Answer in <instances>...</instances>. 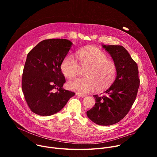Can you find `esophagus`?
Segmentation results:
<instances>
[{"instance_id":"1","label":"esophagus","mask_w":157,"mask_h":157,"mask_svg":"<svg viewBox=\"0 0 157 157\" xmlns=\"http://www.w3.org/2000/svg\"><path fill=\"white\" fill-rule=\"evenodd\" d=\"M76 95L79 96V97H81V98H84V97L86 96V95L82 94H80V93H76Z\"/></svg>"}]
</instances>
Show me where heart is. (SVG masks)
Instances as JSON below:
<instances>
[{"label": "heart", "instance_id": "obj_1", "mask_svg": "<svg viewBox=\"0 0 157 157\" xmlns=\"http://www.w3.org/2000/svg\"><path fill=\"white\" fill-rule=\"evenodd\" d=\"M109 58L106 53L94 46L79 49L76 58L73 55H66L60 64L61 71L66 78H75L81 67L87 68L86 77L69 81L67 87L80 94L90 93L95 87L98 91L108 89L114 82L117 71L116 63Z\"/></svg>", "mask_w": 157, "mask_h": 157}]
</instances>
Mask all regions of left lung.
<instances>
[{"mask_svg": "<svg viewBox=\"0 0 157 157\" xmlns=\"http://www.w3.org/2000/svg\"><path fill=\"white\" fill-rule=\"evenodd\" d=\"M102 48L116 63L117 76L105 95L93 96L95 105L86 114L93 122L105 126L119 122L128 114L136 99L140 79L138 66L124 47L102 44Z\"/></svg>", "mask_w": 157, "mask_h": 157, "instance_id": "left-lung-1", "label": "left lung"}]
</instances>
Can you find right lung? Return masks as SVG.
Instances as JSON below:
<instances>
[{
  "mask_svg": "<svg viewBox=\"0 0 157 157\" xmlns=\"http://www.w3.org/2000/svg\"><path fill=\"white\" fill-rule=\"evenodd\" d=\"M72 43L53 38L40 42L27 55L21 78V88L30 110L42 116L61 110L75 93L63 89L65 78L60 64Z\"/></svg>",
  "mask_w": 157,
  "mask_h": 157,
  "instance_id": "add662e5",
  "label": "right lung"
}]
</instances>
